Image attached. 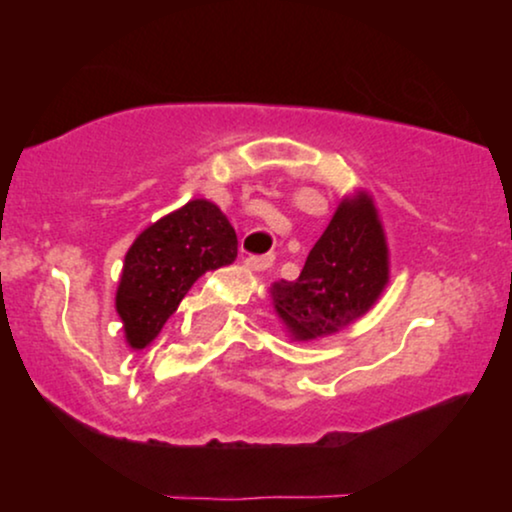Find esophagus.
<instances>
[{"instance_id": "34e87169", "label": "esophagus", "mask_w": 512, "mask_h": 512, "mask_svg": "<svg viewBox=\"0 0 512 512\" xmlns=\"http://www.w3.org/2000/svg\"><path fill=\"white\" fill-rule=\"evenodd\" d=\"M276 255L274 252H269V255H250L245 257V264H248L250 269H269L274 264Z\"/></svg>"}]
</instances>
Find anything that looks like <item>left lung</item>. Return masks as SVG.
Instances as JSON below:
<instances>
[{
    "mask_svg": "<svg viewBox=\"0 0 512 512\" xmlns=\"http://www.w3.org/2000/svg\"><path fill=\"white\" fill-rule=\"evenodd\" d=\"M387 284V245L366 195L339 204L296 281H276L274 308L298 339L344 330Z\"/></svg>",
    "mask_w": 512,
    "mask_h": 512,
    "instance_id": "obj_1",
    "label": "left lung"
}]
</instances>
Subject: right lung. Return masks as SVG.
I'll return each instance as SVG.
<instances>
[{"label": "right lung", "instance_id": "1", "mask_svg": "<svg viewBox=\"0 0 512 512\" xmlns=\"http://www.w3.org/2000/svg\"><path fill=\"white\" fill-rule=\"evenodd\" d=\"M236 257V231L207 199L187 202L146 228L127 252L115 298L129 346L144 349L199 276Z\"/></svg>", "mask_w": 512, "mask_h": 512}]
</instances>
